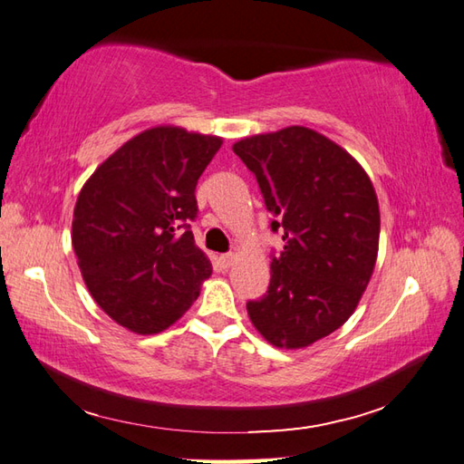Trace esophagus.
Here are the masks:
<instances>
[{"label": "esophagus", "mask_w": 464, "mask_h": 464, "mask_svg": "<svg viewBox=\"0 0 464 464\" xmlns=\"http://www.w3.org/2000/svg\"><path fill=\"white\" fill-rule=\"evenodd\" d=\"M219 263L223 265L225 269H227V267H231V265L235 263V255H233V253H225V255H221V257H219Z\"/></svg>", "instance_id": "obj_1"}]
</instances>
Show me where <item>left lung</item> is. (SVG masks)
<instances>
[{
    "instance_id": "left-lung-1",
    "label": "left lung",
    "mask_w": 464,
    "mask_h": 464,
    "mask_svg": "<svg viewBox=\"0 0 464 464\" xmlns=\"http://www.w3.org/2000/svg\"><path fill=\"white\" fill-rule=\"evenodd\" d=\"M233 151L257 177L285 241L267 293L247 303L249 319L273 347H309L344 324L371 281L377 193L351 153L309 127L245 137Z\"/></svg>"
}]
</instances>
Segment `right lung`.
Wrapping results in <instances>:
<instances>
[{"label": "right lung", "instance_id": "right-lung-1", "mask_svg": "<svg viewBox=\"0 0 464 464\" xmlns=\"http://www.w3.org/2000/svg\"><path fill=\"white\" fill-rule=\"evenodd\" d=\"M223 140L157 125L125 141L77 197L72 245L95 303L137 334H155L197 301L211 261L189 221L195 187Z\"/></svg>", "mask_w": 464, "mask_h": 464}]
</instances>
